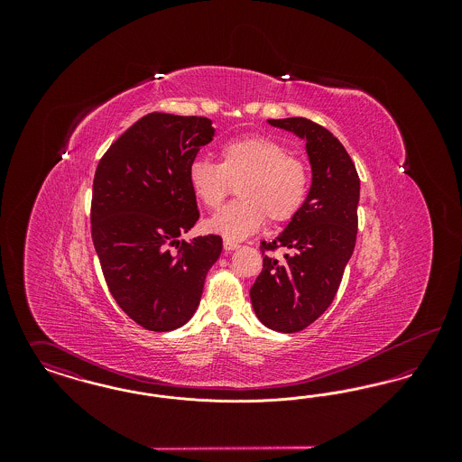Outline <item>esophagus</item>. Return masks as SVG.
I'll list each match as a JSON object with an SVG mask.
<instances>
[{
    "mask_svg": "<svg viewBox=\"0 0 462 462\" xmlns=\"http://www.w3.org/2000/svg\"><path fill=\"white\" fill-rule=\"evenodd\" d=\"M223 247H225V251H234V249L239 247V242L225 239V241H223Z\"/></svg>",
    "mask_w": 462,
    "mask_h": 462,
    "instance_id": "1",
    "label": "esophagus"
}]
</instances>
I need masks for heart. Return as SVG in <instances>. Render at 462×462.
I'll return each instance as SVG.
<instances>
[{
    "label": "heart",
    "mask_w": 462,
    "mask_h": 462,
    "mask_svg": "<svg viewBox=\"0 0 462 462\" xmlns=\"http://www.w3.org/2000/svg\"><path fill=\"white\" fill-rule=\"evenodd\" d=\"M189 185L206 209H218L237 186L239 200L225 206L206 226L228 241H239L270 225L292 220L310 190L308 164L289 154L282 142L264 134H244L225 142L220 164L196 157L189 164Z\"/></svg>",
    "instance_id": "heart-1"
}]
</instances>
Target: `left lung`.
I'll return each mask as SVG.
<instances>
[{"label": "left lung", "instance_id": "left-lung-1", "mask_svg": "<svg viewBox=\"0 0 462 462\" xmlns=\"http://www.w3.org/2000/svg\"><path fill=\"white\" fill-rule=\"evenodd\" d=\"M307 142L311 187L300 213L272 242H262L263 270L251 287V303L266 328L298 332L330 307L352 258L360 178L352 157L324 126L307 117L268 119ZM285 249L282 259L271 253Z\"/></svg>", "mask_w": 462, "mask_h": 462}]
</instances>
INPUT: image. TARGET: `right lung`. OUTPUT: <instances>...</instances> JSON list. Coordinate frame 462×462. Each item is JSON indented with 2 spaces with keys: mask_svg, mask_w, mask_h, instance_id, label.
Segmentation results:
<instances>
[{
  "mask_svg": "<svg viewBox=\"0 0 462 462\" xmlns=\"http://www.w3.org/2000/svg\"><path fill=\"white\" fill-rule=\"evenodd\" d=\"M213 134L208 117L151 112L97 166L93 245L116 303L143 329L166 332L187 324L220 258V236L178 241L199 220L189 164Z\"/></svg>",
  "mask_w": 462,
  "mask_h": 462,
  "instance_id": "right-lung-1",
  "label": "right lung"
}]
</instances>
